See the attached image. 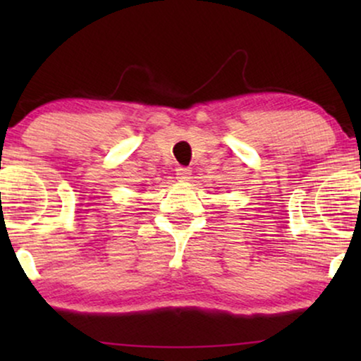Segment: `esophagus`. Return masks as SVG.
I'll return each mask as SVG.
<instances>
[{
	"label": "esophagus",
	"instance_id": "34e87169",
	"mask_svg": "<svg viewBox=\"0 0 361 361\" xmlns=\"http://www.w3.org/2000/svg\"><path fill=\"white\" fill-rule=\"evenodd\" d=\"M190 174H192L190 167H177L176 169V177L179 180H189Z\"/></svg>",
	"mask_w": 361,
	"mask_h": 361
}]
</instances>
